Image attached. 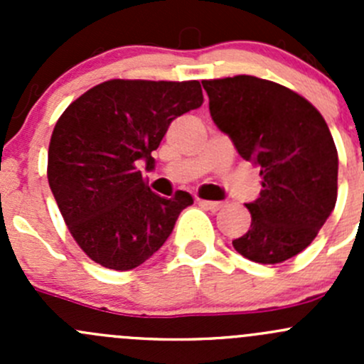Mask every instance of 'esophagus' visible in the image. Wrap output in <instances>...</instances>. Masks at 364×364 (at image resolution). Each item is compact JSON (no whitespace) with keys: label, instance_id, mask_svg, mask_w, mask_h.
Here are the masks:
<instances>
[{"label":"esophagus","instance_id":"esophagus-1","mask_svg":"<svg viewBox=\"0 0 364 364\" xmlns=\"http://www.w3.org/2000/svg\"><path fill=\"white\" fill-rule=\"evenodd\" d=\"M197 204L203 205V208L209 209V211H218L222 208V204L216 203V200H204V199H197Z\"/></svg>","mask_w":364,"mask_h":364}]
</instances>
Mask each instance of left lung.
<instances>
[{"label": "left lung", "instance_id": "left-lung-1", "mask_svg": "<svg viewBox=\"0 0 364 364\" xmlns=\"http://www.w3.org/2000/svg\"><path fill=\"white\" fill-rule=\"evenodd\" d=\"M209 112L241 159L260 168L262 190L247 208L252 225L232 241L253 262L303 252L333 213L338 153L324 117L308 100L252 75L203 80Z\"/></svg>", "mask_w": 364, "mask_h": 364}]
</instances>
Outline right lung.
<instances>
[{"mask_svg": "<svg viewBox=\"0 0 364 364\" xmlns=\"http://www.w3.org/2000/svg\"><path fill=\"white\" fill-rule=\"evenodd\" d=\"M199 80L114 79L91 87L61 114L49 144L50 192L70 234L100 266H141L171 236L188 192L156 196L137 165L155 164L176 117L203 105Z\"/></svg>", "mask_w": 364, "mask_h": 364, "instance_id": "obj_1", "label": "right lung"}]
</instances>
